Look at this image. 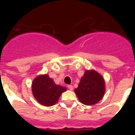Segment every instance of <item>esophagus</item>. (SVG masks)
<instances>
[{
    "label": "esophagus",
    "instance_id": "obj_1",
    "mask_svg": "<svg viewBox=\"0 0 135 135\" xmlns=\"http://www.w3.org/2000/svg\"><path fill=\"white\" fill-rule=\"evenodd\" d=\"M68 89H70V90H73V86H72V85H68Z\"/></svg>",
    "mask_w": 135,
    "mask_h": 135
}]
</instances>
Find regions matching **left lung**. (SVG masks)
Returning a JSON list of instances; mask_svg holds the SVG:
<instances>
[{
  "label": "left lung",
  "mask_w": 135,
  "mask_h": 135,
  "mask_svg": "<svg viewBox=\"0 0 135 135\" xmlns=\"http://www.w3.org/2000/svg\"><path fill=\"white\" fill-rule=\"evenodd\" d=\"M74 92L83 104L86 105L96 104L104 96L105 92L104 78L95 70H86Z\"/></svg>",
  "instance_id": "left-lung-1"
}]
</instances>
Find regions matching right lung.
<instances>
[{
    "label": "right lung",
    "mask_w": 135,
    "mask_h": 135,
    "mask_svg": "<svg viewBox=\"0 0 135 135\" xmlns=\"http://www.w3.org/2000/svg\"><path fill=\"white\" fill-rule=\"evenodd\" d=\"M67 89L56 84L48 74L39 75L34 79L32 84V91L40 104L50 107L57 103L64 92Z\"/></svg>",
    "instance_id": "obj_1"
}]
</instances>
